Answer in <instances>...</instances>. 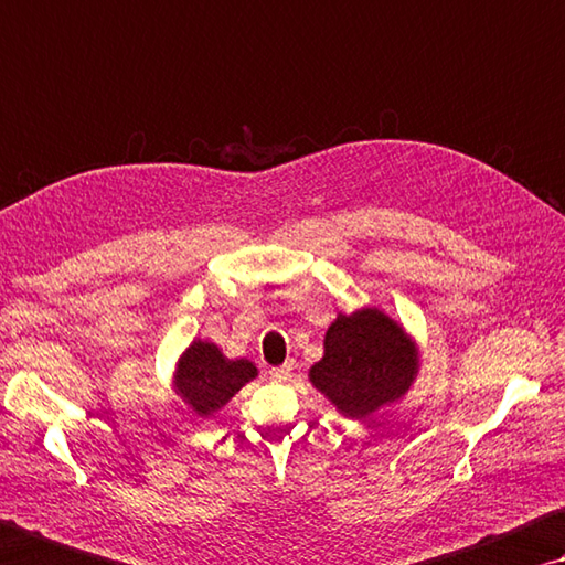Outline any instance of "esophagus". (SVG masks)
Returning <instances> with one entry per match:
<instances>
[{"mask_svg":"<svg viewBox=\"0 0 565 565\" xmlns=\"http://www.w3.org/2000/svg\"><path fill=\"white\" fill-rule=\"evenodd\" d=\"M291 363H284V365H279V367H271L269 371V375L274 377V381H286V377H289V373H291Z\"/></svg>","mask_w":565,"mask_h":565,"instance_id":"1","label":"esophagus"}]
</instances>
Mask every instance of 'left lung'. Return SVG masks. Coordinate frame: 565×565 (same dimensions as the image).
Here are the masks:
<instances>
[{
    "instance_id": "8db88e82",
    "label": "left lung",
    "mask_w": 565,
    "mask_h": 565,
    "mask_svg": "<svg viewBox=\"0 0 565 565\" xmlns=\"http://www.w3.org/2000/svg\"><path fill=\"white\" fill-rule=\"evenodd\" d=\"M311 367V383L345 417H367L403 397L417 375L415 345L393 318L377 309L338 313Z\"/></svg>"
}]
</instances>
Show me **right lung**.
I'll return each mask as SVG.
<instances>
[{
	"mask_svg": "<svg viewBox=\"0 0 565 565\" xmlns=\"http://www.w3.org/2000/svg\"><path fill=\"white\" fill-rule=\"evenodd\" d=\"M256 377V367L249 361H227L214 343L194 341L178 363L175 387L194 413L207 417L217 413Z\"/></svg>",
	"mask_w": 565,
	"mask_h": 565,
	"instance_id": "right-lung-1",
	"label": "right lung"
}]
</instances>
